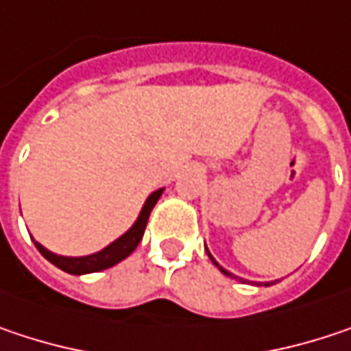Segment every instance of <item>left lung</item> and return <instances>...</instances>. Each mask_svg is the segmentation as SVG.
I'll return each instance as SVG.
<instances>
[{
  "mask_svg": "<svg viewBox=\"0 0 351 351\" xmlns=\"http://www.w3.org/2000/svg\"><path fill=\"white\" fill-rule=\"evenodd\" d=\"M208 253V251H207ZM208 257H210V253H208ZM210 261H213V263H215V265H217V267H219V269L223 271V273H225V275H227V277H233V275H231V273H229V271H225L223 269V267H221V265H219V263H217V261H215V259H213V257H210ZM235 279H237V277H235Z\"/></svg>",
  "mask_w": 351,
  "mask_h": 351,
  "instance_id": "8db88e82",
  "label": "left lung"
}]
</instances>
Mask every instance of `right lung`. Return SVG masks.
<instances>
[{
	"label": "right lung",
	"mask_w": 351,
	"mask_h": 351,
	"mask_svg": "<svg viewBox=\"0 0 351 351\" xmlns=\"http://www.w3.org/2000/svg\"><path fill=\"white\" fill-rule=\"evenodd\" d=\"M160 195H162V189L154 191L146 199V203H144V207L141 210V215H138V219H136V223L132 225V229L128 233H124L120 239L114 241L112 245H108L106 249H102V251H98L94 255H88V257H62V255H56V253L48 251L46 247H42L38 241H34V243H36L38 251L48 259L49 263H53L56 267H60V269L66 271V273L84 275V273H96V271L108 269L112 265L120 263L122 259H126L138 247V243H141L144 235V229H146V223H148V217H150V210L156 205V201L160 199Z\"/></svg>",
	"instance_id": "obj_1"
}]
</instances>
